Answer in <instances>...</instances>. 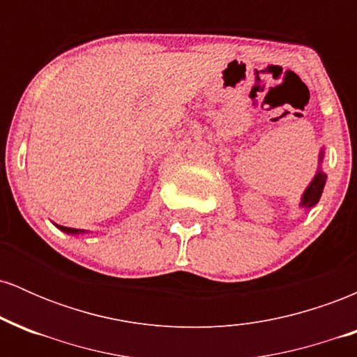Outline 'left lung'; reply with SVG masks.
<instances>
[{
  "label": "left lung",
  "instance_id": "8db88e82",
  "mask_svg": "<svg viewBox=\"0 0 357 357\" xmlns=\"http://www.w3.org/2000/svg\"><path fill=\"white\" fill-rule=\"evenodd\" d=\"M322 158H324V151H321V155H319V161L322 162ZM326 179L327 176L322 173L321 169L317 171V174L314 176L312 183L309 184V188H307L304 196H302V202H301V206L302 208H312L317 204L319 199H321V195H322V190H324V184H326Z\"/></svg>",
  "mask_w": 357,
  "mask_h": 357
}]
</instances>
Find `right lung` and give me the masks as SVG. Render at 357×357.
<instances>
[{
	"instance_id": "obj_1",
	"label": "right lung",
	"mask_w": 357,
	"mask_h": 357,
	"mask_svg": "<svg viewBox=\"0 0 357 357\" xmlns=\"http://www.w3.org/2000/svg\"><path fill=\"white\" fill-rule=\"evenodd\" d=\"M61 231L72 233V235H77V233H84V230H77V228H67V227H59Z\"/></svg>"
}]
</instances>
